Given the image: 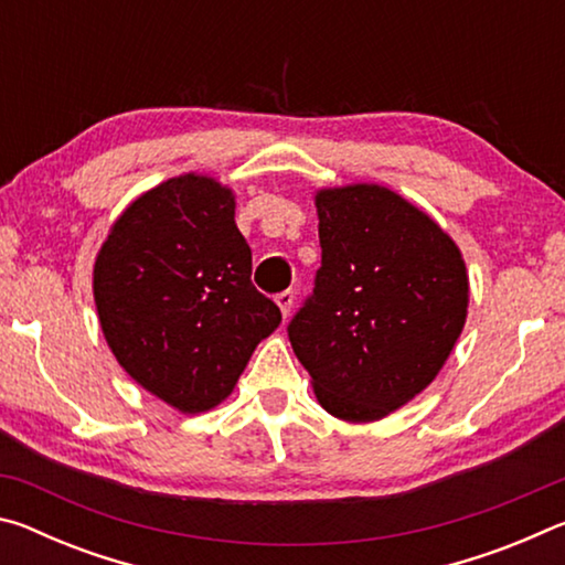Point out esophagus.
<instances>
[{
	"mask_svg": "<svg viewBox=\"0 0 565 565\" xmlns=\"http://www.w3.org/2000/svg\"><path fill=\"white\" fill-rule=\"evenodd\" d=\"M276 303H279V309H281V313H284V319L289 317L291 309H294V291H281V294H276Z\"/></svg>",
	"mask_w": 565,
	"mask_h": 565,
	"instance_id": "obj_1",
	"label": "esophagus"
}]
</instances>
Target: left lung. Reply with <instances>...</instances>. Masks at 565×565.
I'll use <instances>...</instances> for the list:
<instances>
[{
    "label": "left lung",
    "instance_id": "left-lung-1",
    "mask_svg": "<svg viewBox=\"0 0 565 565\" xmlns=\"http://www.w3.org/2000/svg\"><path fill=\"white\" fill-rule=\"evenodd\" d=\"M321 269L289 323L296 359L331 416L369 424L444 369L468 313L461 248L379 184L319 189Z\"/></svg>",
    "mask_w": 565,
    "mask_h": 565
}]
</instances>
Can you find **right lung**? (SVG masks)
<instances>
[{
  "label": "right lung",
  "mask_w": 565,
  "mask_h": 565,
  "mask_svg": "<svg viewBox=\"0 0 565 565\" xmlns=\"http://www.w3.org/2000/svg\"><path fill=\"white\" fill-rule=\"evenodd\" d=\"M234 191L206 174L161 181L124 209L94 262L109 349L141 388L181 414L232 394L281 311L252 284Z\"/></svg>",
  "instance_id": "obj_1"
}]
</instances>
